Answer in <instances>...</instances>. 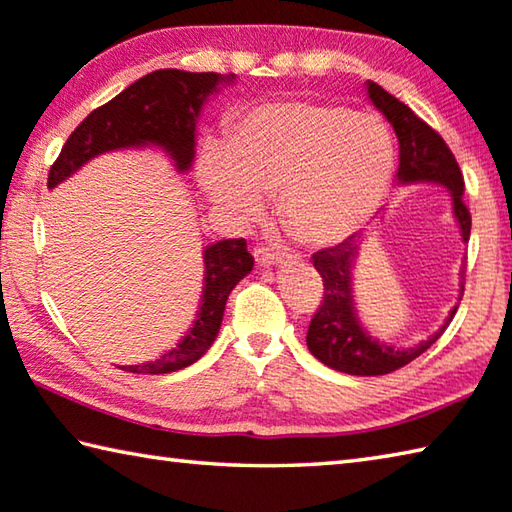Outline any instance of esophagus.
Returning <instances> with one entry per match:
<instances>
[{
    "label": "esophagus",
    "instance_id": "34e87169",
    "mask_svg": "<svg viewBox=\"0 0 512 512\" xmlns=\"http://www.w3.org/2000/svg\"><path fill=\"white\" fill-rule=\"evenodd\" d=\"M282 259H284V257H282L280 253H277V250H273V248H266V246L255 248V262H257V266H262V268L280 266Z\"/></svg>",
    "mask_w": 512,
    "mask_h": 512
}]
</instances>
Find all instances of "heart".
Masks as SVG:
<instances>
[{
	"label": "heart",
	"mask_w": 512,
	"mask_h": 512,
	"mask_svg": "<svg viewBox=\"0 0 512 512\" xmlns=\"http://www.w3.org/2000/svg\"><path fill=\"white\" fill-rule=\"evenodd\" d=\"M396 143L378 116L315 100L268 102L241 116L226 141H208L197 176L235 224L277 212L304 246H336L367 224L394 179Z\"/></svg>",
	"instance_id": "obj_1"
}]
</instances>
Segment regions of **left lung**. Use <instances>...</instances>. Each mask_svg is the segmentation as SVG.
<instances>
[{"label": "left lung", "instance_id": "left-lung-1", "mask_svg": "<svg viewBox=\"0 0 512 512\" xmlns=\"http://www.w3.org/2000/svg\"><path fill=\"white\" fill-rule=\"evenodd\" d=\"M367 96L380 114L387 118V123L394 127L398 138V172L396 185H414V183H434L450 194L452 217L457 221L461 232V241L468 244L470 239V212L463 203V176L457 161H454L448 145L434 129L423 123L414 111L387 94L376 82L367 80ZM362 241V232H356L342 244L333 248L318 250L311 259L315 271L320 273L324 282V297L318 313L313 315L306 333V347L318 358L322 365H327L342 374L351 376H383L405 367L407 362L421 356L430 349L436 340L448 329L459 304H454L448 318L441 324L439 331H434L430 338H425L412 347H394L392 342L378 340L376 336L362 327L358 318L356 300H353V280L351 271L356 264L358 248ZM463 295V268H461V286L459 300Z\"/></svg>", "mask_w": 512, "mask_h": 512}]
</instances>
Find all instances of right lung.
<instances>
[{"instance_id":"1","label":"right lung","mask_w":512,"mask_h":512,"mask_svg":"<svg viewBox=\"0 0 512 512\" xmlns=\"http://www.w3.org/2000/svg\"><path fill=\"white\" fill-rule=\"evenodd\" d=\"M235 73H190L181 69H159L136 80L107 105L82 120L67 138L58 161L51 165L49 188L60 185L82 165L96 156L116 150H143L156 147L172 161L174 170H192L197 154V123L210 96L232 85ZM203 291L197 320L190 331L165 351L161 358L143 365L123 367L132 374H170L190 367L206 353L224 320L226 302L232 288L253 271V255L246 239H224L203 250Z\"/></svg>"}]
</instances>
